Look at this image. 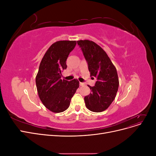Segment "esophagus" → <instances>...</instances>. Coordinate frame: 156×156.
I'll return each mask as SVG.
<instances>
[{
  "label": "esophagus",
  "instance_id": "obj_1",
  "mask_svg": "<svg viewBox=\"0 0 156 156\" xmlns=\"http://www.w3.org/2000/svg\"><path fill=\"white\" fill-rule=\"evenodd\" d=\"M79 84H80V86H84V83H80Z\"/></svg>",
  "mask_w": 156,
  "mask_h": 156
}]
</instances>
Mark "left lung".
<instances>
[{
    "label": "left lung",
    "instance_id": "1",
    "mask_svg": "<svg viewBox=\"0 0 156 156\" xmlns=\"http://www.w3.org/2000/svg\"><path fill=\"white\" fill-rule=\"evenodd\" d=\"M88 66L91 77H95V86H88L91 92L84 97L88 110L100 112L106 110L115 100L119 89V80L116 69L106 52L95 42L88 40H79Z\"/></svg>",
    "mask_w": 156,
    "mask_h": 156
}]
</instances>
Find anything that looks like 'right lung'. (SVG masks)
<instances>
[{"mask_svg": "<svg viewBox=\"0 0 156 156\" xmlns=\"http://www.w3.org/2000/svg\"><path fill=\"white\" fill-rule=\"evenodd\" d=\"M76 44V41H56L46 51L40 62L36 77L37 91L42 103L53 112L66 110L79 87L76 79L71 81L61 79L62 72L67 68L68 56Z\"/></svg>", "mask_w": 156, "mask_h": 156, "instance_id": "obj_1", "label": "right lung"}]
</instances>
